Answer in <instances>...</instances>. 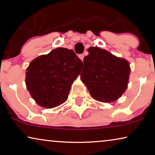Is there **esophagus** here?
<instances>
[{
  "instance_id": "obj_1",
  "label": "esophagus",
  "mask_w": 155,
  "mask_h": 155,
  "mask_svg": "<svg viewBox=\"0 0 155 155\" xmlns=\"http://www.w3.org/2000/svg\"><path fill=\"white\" fill-rule=\"evenodd\" d=\"M79 58H80L81 61H83L84 55H83V54H80V55H79Z\"/></svg>"
}]
</instances>
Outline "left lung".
Listing matches in <instances>:
<instances>
[{"mask_svg":"<svg viewBox=\"0 0 155 155\" xmlns=\"http://www.w3.org/2000/svg\"><path fill=\"white\" fill-rule=\"evenodd\" d=\"M84 58L80 78L91 96L101 102H111L128 87L130 68L126 59L116 57L98 47H90Z\"/></svg>","mask_w":155,"mask_h":155,"instance_id":"left-lung-1","label":"left lung"}]
</instances>
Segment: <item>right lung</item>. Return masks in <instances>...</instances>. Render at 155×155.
I'll list each match as a JSON object with an SVG mask.
<instances>
[{"label":"right lung","mask_w":155,"mask_h":155,"mask_svg":"<svg viewBox=\"0 0 155 155\" xmlns=\"http://www.w3.org/2000/svg\"><path fill=\"white\" fill-rule=\"evenodd\" d=\"M82 65L73 50L57 48L30 63L25 79L27 90L41 107H58L67 101Z\"/></svg>","instance_id":"1"}]
</instances>
